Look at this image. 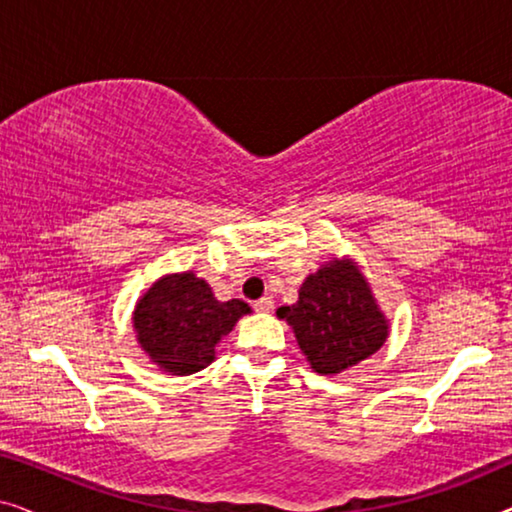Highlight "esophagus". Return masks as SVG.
<instances>
[{"mask_svg": "<svg viewBox=\"0 0 512 512\" xmlns=\"http://www.w3.org/2000/svg\"><path fill=\"white\" fill-rule=\"evenodd\" d=\"M272 307H275V300L268 298V296L261 298V300H256V303H254V310L256 312H272Z\"/></svg>", "mask_w": 512, "mask_h": 512, "instance_id": "34e87169", "label": "esophagus"}]
</instances>
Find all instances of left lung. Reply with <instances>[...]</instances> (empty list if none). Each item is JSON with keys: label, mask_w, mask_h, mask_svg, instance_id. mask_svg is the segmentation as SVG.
Here are the masks:
<instances>
[{"label": "left lung", "mask_w": 512, "mask_h": 512, "mask_svg": "<svg viewBox=\"0 0 512 512\" xmlns=\"http://www.w3.org/2000/svg\"><path fill=\"white\" fill-rule=\"evenodd\" d=\"M321 375H335L384 345L389 326L352 261H331L303 282L298 303L277 310Z\"/></svg>", "instance_id": "obj_1"}]
</instances>
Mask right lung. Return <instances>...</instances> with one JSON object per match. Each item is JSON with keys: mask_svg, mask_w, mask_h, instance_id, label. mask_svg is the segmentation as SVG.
<instances>
[{"mask_svg": "<svg viewBox=\"0 0 512 512\" xmlns=\"http://www.w3.org/2000/svg\"><path fill=\"white\" fill-rule=\"evenodd\" d=\"M251 307L240 298H214L193 272L158 279L135 307L137 340L153 363L174 375H191L214 361V347Z\"/></svg>", "mask_w": 512, "mask_h": 512, "instance_id": "obj_1", "label": "right lung"}]
</instances>
